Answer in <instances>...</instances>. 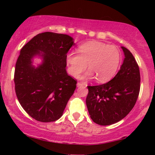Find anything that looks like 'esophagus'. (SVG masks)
I'll use <instances>...</instances> for the list:
<instances>
[{"instance_id": "1", "label": "esophagus", "mask_w": 155, "mask_h": 155, "mask_svg": "<svg viewBox=\"0 0 155 155\" xmlns=\"http://www.w3.org/2000/svg\"><path fill=\"white\" fill-rule=\"evenodd\" d=\"M77 87H85V84L84 83H80V82H78L77 83Z\"/></svg>"}]
</instances>
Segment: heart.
<instances>
[{
    "mask_svg": "<svg viewBox=\"0 0 155 155\" xmlns=\"http://www.w3.org/2000/svg\"><path fill=\"white\" fill-rule=\"evenodd\" d=\"M78 51L79 54L74 51H68L65 57L68 71L75 77L88 65L90 70L83 79H93L95 76L99 82H106L115 75L120 66V51L115 46L92 41L80 45Z\"/></svg>",
    "mask_w": 155,
    "mask_h": 155,
    "instance_id": "1",
    "label": "heart"
}]
</instances>
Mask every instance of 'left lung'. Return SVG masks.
<instances>
[{
  "label": "left lung",
  "instance_id": "left-lung-1",
  "mask_svg": "<svg viewBox=\"0 0 155 155\" xmlns=\"http://www.w3.org/2000/svg\"><path fill=\"white\" fill-rule=\"evenodd\" d=\"M124 58L120 70L108 82L88 86L86 104L91 119L100 125L122 120L136 104L140 91V71L132 53L122 47Z\"/></svg>",
  "mask_w": 155,
  "mask_h": 155
}]
</instances>
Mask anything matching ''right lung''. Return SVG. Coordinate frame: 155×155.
Here are the masks:
<instances>
[{"instance_id": "right-lung-1", "label": "right lung", "mask_w": 155, "mask_h": 155, "mask_svg": "<svg viewBox=\"0 0 155 155\" xmlns=\"http://www.w3.org/2000/svg\"><path fill=\"white\" fill-rule=\"evenodd\" d=\"M70 35L39 33L22 48L15 66V92L22 107L35 120L50 122L63 115L76 81L67 74L65 57L74 45ZM42 63L35 67L33 59Z\"/></svg>"}]
</instances>
